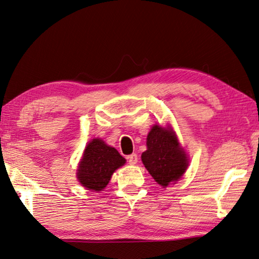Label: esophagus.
Instances as JSON below:
<instances>
[{
	"label": "esophagus",
	"instance_id": "esophagus-1",
	"mask_svg": "<svg viewBox=\"0 0 259 259\" xmlns=\"http://www.w3.org/2000/svg\"><path fill=\"white\" fill-rule=\"evenodd\" d=\"M127 159H128V163H130L131 165L136 164L137 161H139V157H137L136 154H131V155H128Z\"/></svg>",
	"mask_w": 259,
	"mask_h": 259
}]
</instances>
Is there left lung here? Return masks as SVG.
Masks as SVG:
<instances>
[{"label":"left lung","instance_id":"obj_1","mask_svg":"<svg viewBox=\"0 0 259 259\" xmlns=\"http://www.w3.org/2000/svg\"><path fill=\"white\" fill-rule=\"evenodd\" d=\"M147 150L142 153V162L153 179L166 188L177 182L186 172L189 159L171 127L154 125L146 139Z\"/></svg>","mask_w":259,"mask_h":259}]
</instances>
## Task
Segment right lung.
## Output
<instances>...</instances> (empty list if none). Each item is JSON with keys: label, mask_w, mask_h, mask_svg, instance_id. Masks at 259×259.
Instances as JSON below:
<instances>
[{"label": "right lung", "mask_w": 259, "mask_h": 259, "mask_svg": "<svg viewBox=\"0 0 259 259\" xmlns=\"http://www.w3.org/2000/svg\"><path fill=\"white\" fill-rule=\"evenodd\" d=\"M126 160L118 151L103 140L94 139L87 144L77 170V179L87 190L102 191L113 173L125 164Z\"/></svg>", "instance_id": "obj_1"}]
</instances>
